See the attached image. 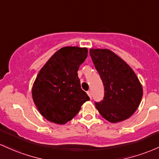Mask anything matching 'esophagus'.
I'll return each mask as SVG.
<instances>
[{
    "instance_id": "34e87169",
    "label": "esophagus",
    "mask_w": 159,
    "mask_h": 159,
    "mask_svg": "<svg viewBox=\"0 0 159 159\" xmlns=\"http://www.w3.org/2000/svg\"><path fill=\"white\" fill-rule=\"evenodd\" d=\"M87 93H88V95L89 96V97H90V98L91 99V97H92V93H91V91H90V90H88V91L87 92Z\"/></svg>"
}]
</instances>
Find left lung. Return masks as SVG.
<instances>
[{
    "mask_svg": "<svg viewBox=\"0 0 159 159\" xmlns=\"http://www.w3.org/2000/svg\"><path fill=\"white\" fill-rule=\"evenodd\" d=\"M90 55L104 86V97L95 102L99 114L111 123L128 119L143 97V88L133 69L108 49H90Z\"/></svg>",
    "mask_w": 159,
    "mask_h": 159,
    "instance_id": "obj_1",
    "label": "left lung"
}]
</instances>
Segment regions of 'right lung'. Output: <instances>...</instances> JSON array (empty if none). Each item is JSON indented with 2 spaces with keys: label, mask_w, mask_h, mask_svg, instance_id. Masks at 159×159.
<instances>
[{
  "label": "right lung",
  "mask_w": 159,
  "mask_h": 159,
  "mask_svg": "<svg viewBox=\"0 0 159 159\" xmlns=\"http://www.w3.org/2000/svg\"><path fill=\"white\" fill-rule=\"evenodd\" d=\"M88 49L65 47L49 59L33 84L32 98L49 121L64 125L72 119L90 98L81 88L78 70Z\"/></svg>",
  "instance_id": "right-lung-1"
}]
</instances>
